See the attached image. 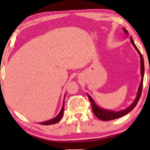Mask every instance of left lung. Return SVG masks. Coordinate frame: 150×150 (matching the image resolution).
I'll list each match as a JSON object with an SVG mask.
<instances>
[{
    "instance_id": "obj_1",
    "label": "left lung",
    "mask_w": 150,
    "mask_h": 150,
    "mask_svg": "<svg viewBox=\"0 0 150 150\" xmlns=\"http://www.w3.org/2000/svg\"><path fill=\"white\" fill-rule=\"evenodd\" d=\"M123 31L126 33V35H128V32L125 29L123 28ZM130 41L131 43L132 44V45L134 46V47L135 48V49L137 50L139 53V55H140L141 57V76H142V78H141V81L140 83V85L139 86V89H138V92H137V97H136V99H134V101H133V103L130 105V106H129L128 108H127L126 109L123 110H121L119 112H116V111H113V110H106V109H103L101 108L98 107V105L96 104L95 101L92 99V97L90 96L88 94H87L88 97L90 99V101L91 103V106H92V109H93V113L95 114V115L97 118L101 119L102 121H111V120H114V119H119L120 117H122L123 116L127 115V113H129V112L134 108L136 105H137L138 101H139V99H140L141 95V92H142V89H143V77H144V72H145V68H144V60H143L142 54L141 53V52L139 51V50L138 49V48L137 47V46L135 45L134 42L132 38L130 37Z\"/></svg>"
}]
</instances>
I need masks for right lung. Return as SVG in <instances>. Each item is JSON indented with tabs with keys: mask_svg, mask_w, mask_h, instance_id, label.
I'll return each instance as SVG.
<instances>
[{
	"mask_svg": "<svg viewBox=\"0 0 150 150\" xmlns=\"http://www.w3.org/2000/svg\"><path fill=\"white\" fill-rule=\"evenodd\" d=\"M64 98H65V97H64ZM64 109V99L63 105H62V107L61 110H60V112H59V113L58 114V115H57V117H55V118H53V119H51V120H49V121H45V122L40 123V124H42V125H48L55 124V123H57V122H59V121L61 120L62 117V116H63Z\"/></svg>",
	"mask_w": 150,
	"mask_h": 150,
	"instance_id": "1",
	"label": "right lung"
}]
</instances>
